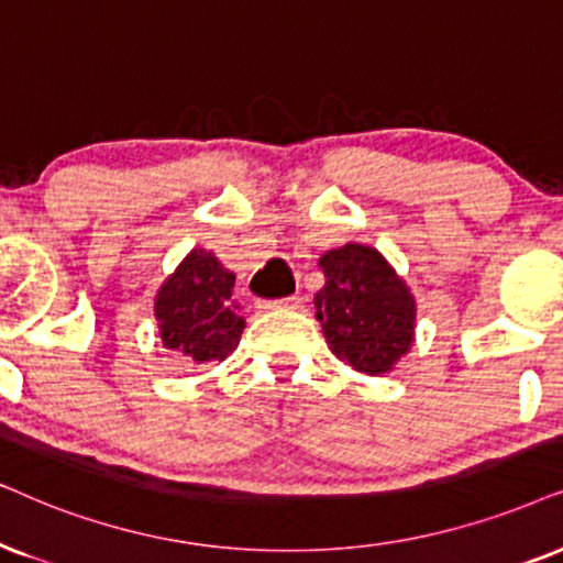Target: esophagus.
<instances>
[{
    "label": "esophagus",
    "instance_id": "1",
    "mask_svg": "<svg viewBox=\"0 0 563 563\" xmlns=\"http://www.w3.org/2000/svg\"><path fill=\"white\" fill-rule=\"evenodd\" d=\"M301 306V296H286L277 301H262L260 309H298Z\"/></svg>",
    "mask_w": 563,
    "mask_h": 563
}]
</instances>
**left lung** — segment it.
Masks as SVG:
<instances>
[{
    "label": "left lung",
    "mask_w": 563,
    "mask_h": 563,
    "mask_svg": "<svg viewBox=\"0 0 563 563\" xmlns=\"http://www.w3.org/2000/svg\"><path fill=\"white\" fill-rule=\"evenodd\" d=\"M324 288L314 296L327 345L355 372L384 374L412 343L416 301L372 246L345 244L319 260Z\"/></svg>",
    "instance_id": "8db88e82"
}]
</instances>
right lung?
<instances>
[{
    "instance_id": "add662e5",
    "label": "right lung",
    "mask_w": 563,
    "mask_h": 563,
    "mask_svg": "<svg viewBox=\"0 0 563 563\" xmlns=\"http://www.w3.org/2000/svg\"><path fill=\"white\" fill-rule=\"evenodd\" d=\"M236 277L205 249H195L179 269L163 283L155 298L163 345L187 358L223 361L236 351L244 317L233 303Z\"/></svg>"
}]
</instances>
